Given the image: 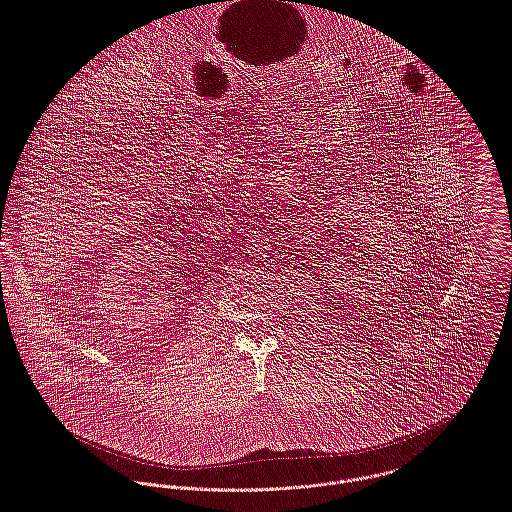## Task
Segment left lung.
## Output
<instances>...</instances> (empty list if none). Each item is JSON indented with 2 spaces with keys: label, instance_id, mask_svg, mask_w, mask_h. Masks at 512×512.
<instances>
[{
  "label": "left lung",
  "instance_id": "obj_1",
  "mask_svg": "<svg viewBox=\"0 0 512 512\" xmlns=\"http://www.w3.org/2000/svg\"><path fill=\"white\" fill-rule=\"evenodd\" d=\"M347 220H349V218H347Z\"/></svg>",
  "mask_w": 512,
  "mask_h": 512
}]
</instances>
